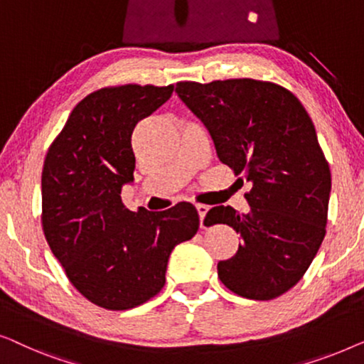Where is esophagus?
Here are the masks:
<instances>
[{
    "mask_svg": "<svg viewBox=\"0 0 364 364\" xmlns=\"http://www.w3.org/2000/svg\"><path fill=\"white\" fill-rule=\"evenodd\" d=\"M196 209H198L199 219H201V228H204L203 221H204V216H206V213L209 211V206H206V204H196Z\"/></svg>",
    "mask_w": 364,
    "mask_h": 364,
    "instance_id": "1",
    "label": "esophagus"
}]
</instances>
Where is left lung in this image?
<instances>
[{
    "label": "left lung",
    "mask_w": 364,
    "mask_h": 364,
    "mask_svg": "<svg viewBox=\"0 0 364 364\" xmlns=\"http://www.w3.org/2000/svg\"><path fill=\"white\" fill-rule=\"evenodd\" d=\"M176 94L208 129L219 160L252 184L249 213L214 206L204 219L206 226L228 224L242 239L237 254L218 264L219 279L250 300L285 294L325 237L331 173L314 122L272 82H178Z\"/></svg>",
    "instance_id": "obj_1"
}]
</instances>
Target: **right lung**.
Returning <instances> with one entry per match:
<instances>
[{"label": "right lung", "mask_w": 364, "mask_h": 364, "mask_svg": "<svg viewBox=\"0 0 364 364\" xmlns=\"http://www.w3.org/2000/svg\"><path fill=\"white\" fill-rule=\"evenodd\" d=\"M173 94V85H122L80 100L44 160L43 231L65 275L87 300L129 310L155 296L175 245L198 232L191 203L130 211L132 133Z\"/></svg>", "instance_id": "add662e5"}]
</instances>
